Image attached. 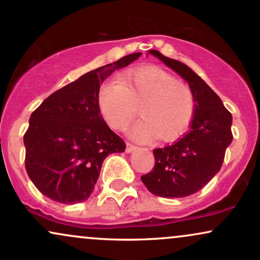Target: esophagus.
Returning a JSON list of instances; mask_svg holds the SVG:
<instances>
[{
    "label": "esophagus",
    "instance_id": "1",
    "mask_svg": "<svg viewBox=\"0 0 260 260\" xmlns=\"http://www.w3.org/2000/svg\"><path fill=\"white\" fill-rule=\"evenodd\" d=\"M136 149H137V145H134V144H132V143L127 142V147H126L127 153H132V151L136 150Z\"/></svg>",
    "mask_w": 260,
    "mask_h": 260
}]
</instances>
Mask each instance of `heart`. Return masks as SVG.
Instances as JSON below:
<instances>
[{
  "label": "heart",
  "mask_w": 260,
  "mask_h": 260,
  "mask_svg": "<svg viewBox=\"0 0 260 260\" xmlns=\"http://www.w3.org/2000/svg\"><path fill=\"white\" fill-rule=\"evenodd\" d=\"M138 107L142 120L131 131L134 138L155 137L169 142L189 127L196 113V99L189 86L154 66L122 73L118 82H109L100 89V112L115 129H123Z\"/></svg>",
  "instance_id": "b5f03b06"
}]
</instances>
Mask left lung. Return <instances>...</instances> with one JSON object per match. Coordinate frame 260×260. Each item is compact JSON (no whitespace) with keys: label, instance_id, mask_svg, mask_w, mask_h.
<instances>
[{"label":"left lung","instance_id":"8db88e82","mask_svg":"<svg viewBox=\"0 0 260 260\" xmlns=\"http://www.w3.org/2000/svg\"><path fill=\"white\" fill-rule=\"evenodd\" d=\"M187 80L196 99L192 129L174 144L154 149L155 165L142 182L155 196L183 198L202 189L221 169L232 142V116L221 99L192 68L149 51Z\"/></svg>","mask_w":260,"mask_h":260}]
</instances>
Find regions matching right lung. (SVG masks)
I'll return each mask as SVG.
<instances>
[{
	"mask_svg": "<svg viewBox=\"0 0 260 260\" xmlns=\"http://www.w3.org/2000/svg\"><path fill=\"white\" fill-rule=\"evenodd\" d=\"M140 52L103 66L52 92L31 113L24 134L25 170L35 187L52 201L88 199L109 154L122 153L124 140L110 129L99 109L100 84Z\"/></svg>",
	"mask_w": 260,
	"mask_h": 260,
	"instance_id": "add662e5",
	"label": "right lung"
}]
</instances>
